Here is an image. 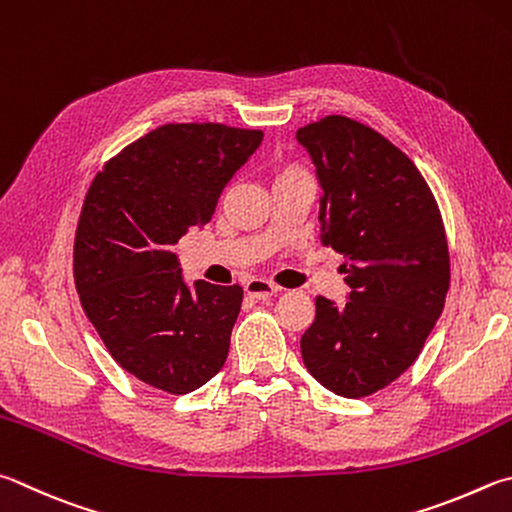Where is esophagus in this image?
Returning <instances> with one entry per match:
<instances>
[{"label":"esophagus","mask_w":512,"mask_h":512,"mask_svg":"<svg viewBox=\"0 0 512 512\" xmlns=\"http://www.w3.org/2000/svg\"><path fill=\"white\" fill-rule=\"evenodd\" d=\"M244 291L248 297H253V300H268V297H273L277 293V286H273L268 280L253 277V280H248L244 284Z\"/></svg>","instance_id":"obj_1"}]
</instances>
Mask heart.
I'll return each instance as SVG.
<instances>
[{
  "label": "heart",
  "instance_id": "obj_1",
  "mask_svg": "<svg viewBox=\"0 0 512 512\" xmlns=\"http://www.w3.org/2000/svg\"><path fill=\"white\" fill-rule=\"evenodd\" d=\"M288 172H291V170H288Z\"/></svg>",
  "mask_w": 512,
  "mask_h": 512
}]
</instances>
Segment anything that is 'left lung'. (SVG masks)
<instances>
[{
    "label": "left lung",
    "instance_id": "left-lung-1",
    "mask_svg": "<svg viewBox=\"0 0 512 512\" xmlns=\"http://www.w3.org/2000/svg\"><path fill=\"white\" fill-rule=\"evenodd\" d=\"M322 188V244L345 257L351 293L315 297L300 340L309 374L333 394L362 398L412 367L443 311L450 253L439 206L396 145L347 116L295 134Z\"/></svg>",
    "mask_w": 512,
    "mask_h": 512
}]
</instances>
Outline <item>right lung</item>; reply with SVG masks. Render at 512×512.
<instances>
[{
	"instance_id": "add662e5",
	"label": "right lung",
	"mask_w": 512,
	"mask_h": 512,
	"mask_svg": "<svg viewBox=\"0 0 512 512\" xmlns=\"http://www.w3.org/2000/svg\"><path fill=\"white\" fill-rule=\"evenodd\" d=\"M264 132L170 123L107 161L87 192L73 248L82 309L120 367L167 394H188L224 367L239 284L183 280L174 244L206 226Z\"/></svg>"
}]
</instances>
